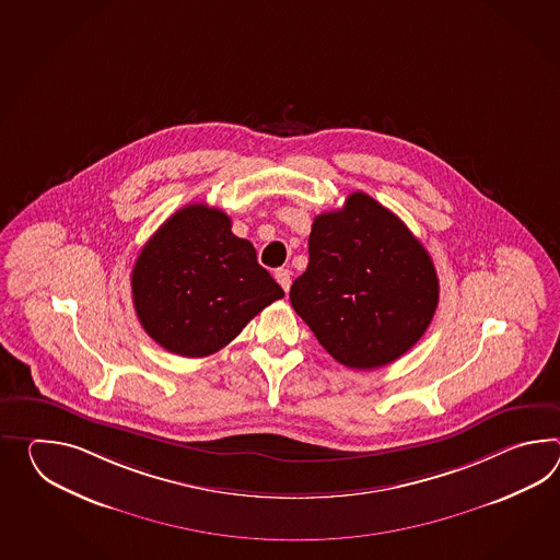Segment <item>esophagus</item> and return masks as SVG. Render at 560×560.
<instances>
[{
  "label": "esophagus",
  "mask_w": 560,
  "mask_h": 560,
  "mask_svg": "<svg viewBox=\"0 0 560 560\" xmlns=\"http://www.w3.org/2000/svg\"><path fill=\"white\" fill-rule=\"evenodd\" d=\"M275 279H277L279 285L289 291V287H291V271L289 269H277L275 271Z\"/></svg>",
  "instance_id": "obj_1"
}]
</instances>
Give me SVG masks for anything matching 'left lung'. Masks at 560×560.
<instances>
[{
  "mask_svg": "<svg viewBox=\"0 0 560 560\" xmlns=\"http://www.w3.org/2000/svg\"><path fill=\"white\" fill-rule=\"evenodd\" d=\"M440 283L410 229L365 192L311 224L310 265L291 305L334 360L375 370L401 358L432 324Z\"/></svg>",
  "mask_w": 560,
  "mask_h": 560,
  "instance_id": "obj_1",
  "label": "left lung"
}]
</instances>
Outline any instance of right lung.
I'll list each match as a JSON object with an SVG mask.
<instances>
[{
  "label": "right lung",
  "mask_w": 560,
  "mask_h": 560,
  "mask_svg": "<svg viewBox=\"0 0 560 560\" xmlns=\"http://www.w3.org/2000/svg\"><path fill=\"white\" fill-rule=\"evenodd\" d=\"M138 322L159 346L205 358L231 343L250 319L283 298L231 219L202 202L187 205L150 236L132 277Z\"/></svg>",
  "instance_id": "right-lung-1"
}]
</instances>
